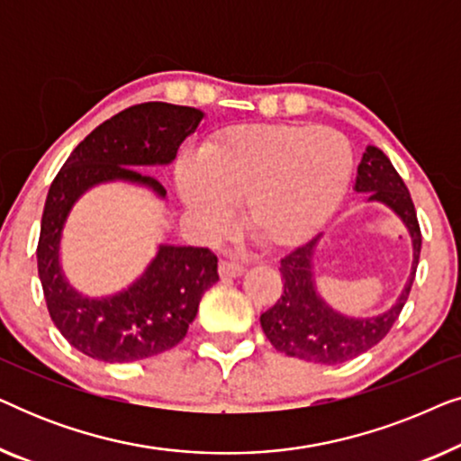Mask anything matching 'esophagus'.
Wrapping results in <instances>:
<instances>
[{
	"instance_id": "esophagus-1",
	"label": "esophagus",
	"mask_w": 461,
	"mask_h": 461,
	"mask_svg": "<svg viewBox=\"0 0 461 461\" xmlns=\"http://www.w3.org/2000/svg\"><path fill=\"white\" fill-rule=\"evenodd\" d=\"M218 273L222 279H235V276H241L245 273V268L241 264L230 262V260H220L218 264Z\"/></svg>"
}]
</instances>
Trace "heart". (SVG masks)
Wrapping results in <instances>:
<instances>
[{"mask_svg": "<svg viewBox=\"0 0 461 461\" xmlns=\"http://www.w3.org/2000/svg\"><path fill=\"white\" fill-rule=\"evenodd\" d=\"M352 174L348 138L325 125L254 123L213 134L199 159H182L178 193L207 235H222L230 205L264 248L304 243L342 201Z\"/></svg>", "mask_w": 461, "mask_h": 461, "instance_id": "heart-1", "label": "heart"}]
</instances>
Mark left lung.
Segmentation results:
<instances>
[{"mask_svg": "<svg viewBox=\"0 0 461 461\" xmlns=\"http://www.w3.org/2000/svg\"><path fill=\"white\" fill-rule=\"evenodd\" d=\"M355 191L367 193L369 201L390 207L407 226L413 245L411 275L399 300L386 312L377 317H346L333 311L317 292L312 258L321 235L294 249L281 260V298L260 317V325L268 342L279 352H285L287 357L321 365H338L363 355L386 338L411 292L421 251L418 213H415L405 182L377 147L365 149L357 169Z\"/></svg>", "mask_w": 461, "mask_h": 461, "instance_id": "left-lung-1", "label": "left lung"}]
</instances>
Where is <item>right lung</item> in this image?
Returning a JSON list of instances; mask_svg holds the SVG:
<instances>
[{"mask_svg": "<svg viewBox=\"0 0 461 461\" xmlns=\"http://www.w3.org/2000/svg\"><path fill=\"white\" fill-rule=\"evenodd\" d=\"M193 106L144 103L100 123L81 140L48 191L37 243V270L54 325L73 348L104 363L161 355L186 336L203 294L218 281V258L207 248L159 245L128 289L103 298L79 294L60 267L62 229L81 194L104 182H131L166 199L147 166H167L199 128Z\"/></svg>", "mask_w": 461, "mask_h": 461, "instance_id": "right-lung-1", "label": "right lung"}]
</instances>
